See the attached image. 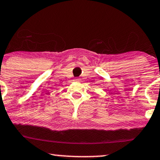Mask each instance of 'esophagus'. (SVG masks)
<instances>
[{
  "instance_id": "34e87169",
  "label": "esophagus",
  "mask_w": 160,
  "mask_h": 160,
  "mask_svg": "<svg viewBox=\"0 0 160 160\" xmlns=\"http://www.w3.org/2000/svg\"><path fill=\"white\" fill-rule=\"evenodd\" d=\"M80 80V78H76V79H75V81H76V82H79Z\"/></svg>"
}]
</instances>
